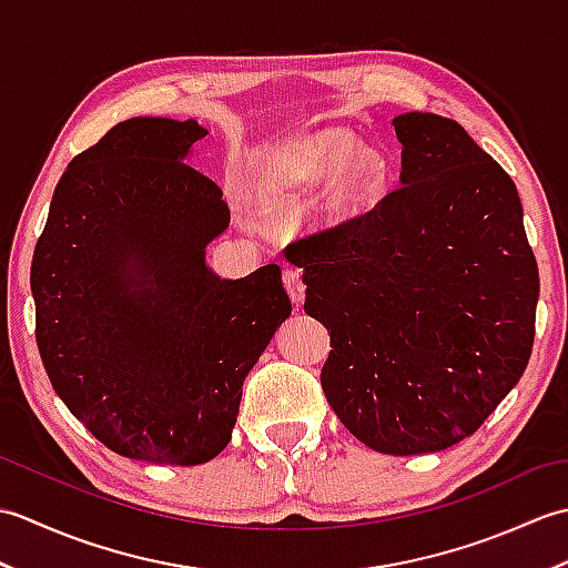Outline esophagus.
Instances as JSON below:
<instances>
[{
	"label": "esophagus",
	"instance_id": "obj_1",
	"mask_svg": "<svg viewBox=\"0 0 568 568\" xmlns=\"http://www.w3.org/2000/svg\"><path fill=\"white\" fill-rule=\"evenodd\" d=\"M283 283H285V291L291 295L293 305L300 307L305 303V283H303V273L295 271V268H285L283 271Z\"/></svg>",
	"mask_w": 568,
	"mask_h": 568
}]
</instances>
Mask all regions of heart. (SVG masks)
I'll return each mask as SVG.
<instances>
[{
  "label": "heart",
  "mask_w": 568,
  "mask_h": 568,
  "mask_svg": "<svg viewBox=\"0 0 568 568\" xmlns=\"http://www.w3.org/2000/svg\"><path fill=\"white\" fill-rule=\"evenodd\" d=\"M332 175L322 210L329 220H348L364 212L381 195L388 163L376 146H354V139L339 129L320 131L297 141L281 161V171L295 187H315Z\"/></svg>",
  "instance_id": "obj_1"
}]
</instances>
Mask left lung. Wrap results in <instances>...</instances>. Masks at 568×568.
<instances>
[{"label":"left lung","instance_id":"8db88e82","mask_svg":"<svg viewBox=\"0 0 568 568\" xmlns=\"http://www.w3.org/2000/svg\"><path fill=\"white\" fill-rule=\"evenodd\" d=\"M400 187L285 248L305 312L329 329L322 390L373 452L470 437L523 378L539 273L510 175L454 119H393Z\"/></svg>","mask_w":568,"mask_h":568}]
</instances>
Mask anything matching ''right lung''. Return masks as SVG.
I'll use <instances>...</instances> for the list:
<instances>
[{"mask_svg":"<svg viewBox=\"0 0 568 568\" xmlns=\"http://www.w3.org/2000/svg\"><path fill=\"white\" fill-rule=\"evenodd\" d=\"M197 122L134 116L75 155L31 263L36 342L60 400L112 452L197 466L232 439L241 385L291 317L275 263L222 277V190L185 161Z\"/></svg>","mask_w":568,"mask_h":568,"instance_id":"right-lung-1","label":"right lung"}]
</instances>
